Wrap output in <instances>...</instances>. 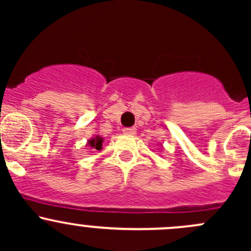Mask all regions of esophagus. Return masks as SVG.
Segmentation results:
<instances>
[{
	"mask_svg": "<svg viewBox=\"0 0 251 251\" xmlns=\"http://www.w3.org/2000/svg\"><path fill=\"white\" fill-rule=\"evenodd\" d=\"M124 133H125V135H130V136H132V135H135L136 133V128L135 127H128V128H124Z\"/></svg>",
	"mask_w": 251,
	"mask_h": 251,
	"instance_id": "esophagus-1",
	"label": "esophagus"
}]
</instances>
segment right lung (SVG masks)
<instances>
[{"instance_id": "1", "label": "right lung", "mask_w": 251, "mask_h": 251, "mask_svg": "<svg viewBox=\"0 0 251 251\" xmlns=\"http://www.w3.org/2000/svg\"><path fill=\"white\" fill-rule=\"evenodd\" d=\"M103 141H104V138H103L102 136L96 135V136H92V137H91L90 140L87 141L86 146H87L90 149H96V151H102Z\"/></svg>"}]
</instances>
